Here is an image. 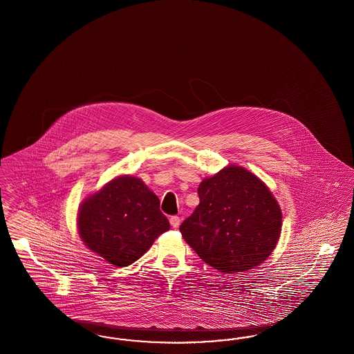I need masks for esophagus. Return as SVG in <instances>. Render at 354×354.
Segmentation results:
<instances>
[{"label": "esophagus", "mask_w": 354, "mask_h": 354, "mask_svg": "<svg viewBox=\"0 0 354 354\" xmlns=\"http://www.w3.org/2000/svg\"><path fill=\"white\" fill-rule=\"evenodd\" d=\"M170 225H171L174 228L179 227V225H180V218H179L178 215H171V216H170Z\"/></svg>", "instance_id": "esophagus-1"}]
</instances>
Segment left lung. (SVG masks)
Wrapping results in <instances>:
<instances>
[{
	"instance_id": "1",
	"label": "left lung",
	"mask_w": 354,
	"mask_h": 354,
	"mask_svg": "<svg viewBox=\"0 0 354 354\" xmlns=\"http://www.w3.org/2000/svg\"><path fill=\"white\" fill-rule=\"evenodd\" d=\"M197 193L200 204L179 230L204 262L232 274L256 268L271 254L281 212L256 175L228 166L203 180Z\"/></svg>"
}]
</instances>
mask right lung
<instances>
[{
	"mask_svg": "<svg viewBox=\"0 0 354 354\" xmlns=\"http://www.w3.org/2000/svg\"><path fill=\"white\" fill-rule=\"evenodd\" d=\"M77 228L86 247L124 268L138 261L170 223L158 197L144 183L120 176L82 205Z\"/></svg>",
	"mask_w": 354,
	"mask_h": 354,
	"instance_id": "obj_1",
	"label": "right lung"
}]
</instances>
